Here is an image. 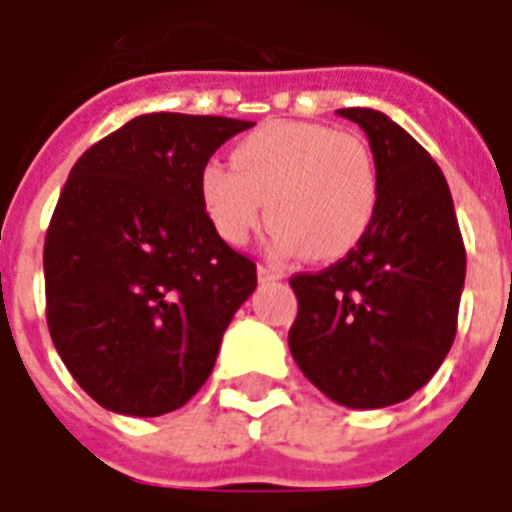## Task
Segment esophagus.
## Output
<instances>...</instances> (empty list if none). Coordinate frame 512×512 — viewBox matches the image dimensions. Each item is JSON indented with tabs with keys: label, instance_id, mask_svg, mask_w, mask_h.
Returning a JSON list of instances; mask_svg holds the SVG:
<instances>
[{
	"label": "esophagus",
	"instance_id": "34e87169",
	"mask_svg": "<svg viewBox=\"0 0 512 512\" xmlns=\"http://www.w3.org/2000/svg\"><path fill=\"white\" fill-rule=\"evenodd\" d=\"M257 277H260V282H274V279H282V277H285V274H282L279 268L266 266V263H260V266H257Z\"/></svg>",
	"mask_w": 512,
	"mask_h": 512
}]
</instances>
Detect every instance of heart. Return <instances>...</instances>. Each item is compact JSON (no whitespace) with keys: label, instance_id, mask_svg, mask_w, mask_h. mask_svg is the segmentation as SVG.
I'll return each mask as SVG.
<instances>
[{"label":"heart","instance_id":"heart-1","mask_svg":"<svg viewBox=\"0 0 512 512\" xmlns=\"http://www.w3.org/2000/svg\"><path fill=\"white\" fill-rule=\"evenodd\" d=\"M200 200L227 244L274 224L279 255L340 260L373 224L378 178L367 145L321 123L274 120L233 147V167L205 164Z\"/></svg>","mask_w":512,"mask_h":512}]
</instances>
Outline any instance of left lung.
<instances>
[{
	"label": "left lung",
	"mask_w": 512,
	"mask_h": 512,
	"mask_svg": "<svg viewBox=\"0 0 512 512\" xmlns=\"http://www.w3.org/2000/svg\"><path fill=\"white\" fill-rule=\"evenodd\" d=\"M370 139L378 208L365 238L318 274H293L290 354L348 408L395 406L450 354L466 249L439 164L376 109H337Z\"/></svg>",
	"instance_id": "left-lung-1"
}]
</instances>
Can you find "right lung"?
I'll return each mask as SVG.
<instances>
[{
	"label": "right lung",
	"mask_w": 512,
	"mask_h": 512,
	"mask_svg": "<svg viewBox=\"0 0 512 512\" xmlns=\"http://www.w3.org/2000/svg\"><path fill=\"white\" fill-rule=\"evenodd\" d=\"M246 128L233 117L153 112L73 164L43 246L46 321L98 406L161 417L211 376L257 266L213 230L200 172Z\"/></svg>",
	"instance_id": "add662e5"
}]
</instances>
